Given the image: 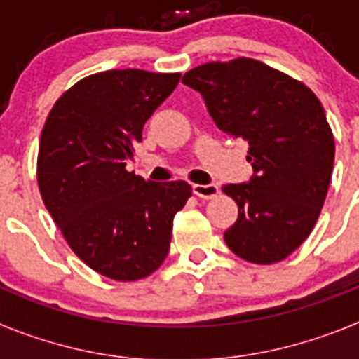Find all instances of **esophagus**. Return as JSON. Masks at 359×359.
Returning a JSON list of instances; mask_svg holds the SVG:
<instances>
[{
	"instance_id": "1",
	"label": "esophagus",
	"mask_w": 359,
	"mask_h": 359,
	"mask_svg": "<svg viewBox=\"0 0 359 359\" xmlns=\"http://www.w3.org/2000/svg\"><path fill=\"white\" fill-rule=\"evenodd\" d=\"M192 192L201 199H214L219 192V187L210 183V185H192Z\"/></svg>"
}]
</instances>
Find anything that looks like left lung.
Returning <instances> with one entry per match:
<instances>
[{
    "mask_svg": "<svg viewBox=\"0 0 359 359\" xmlns=\"http://www.w3.org/2000/svg\"><path fill=\"white\" fill-rule=\"evenodd\" d=\"M182 82L203 95L221 131L250 144L255 174L223 187L239 207L224 243L253 264L284 261L315 228L331 183L334 136L318 97L248 57L205 62Z\"/></svg>",
    "mask_w": 359,
    "mask_h": 359,
    "instance_id": "left-lung-1",
    "label": "left lung"
}]
</instances>
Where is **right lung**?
<instances>
[{
	"instance_id": "add662e5",
	"label": "right lung",
	"mask_w": 359,
	"mask_h": 359,
	"mask_svg": "<svg viewBox=\"0 0 359 359\" xmlns=\"http://www.w3.org/2000/svg\"><path fill=\"white\" fill-rule=\"evenodd\" d=\"M180 73L109 69L57 98L37 154L44 207L73 253L118 282L154 273L169 253L172 221L192 196L187 182L152 183L126 169L144 123Z\"/></svg>"
}]
</instances>
